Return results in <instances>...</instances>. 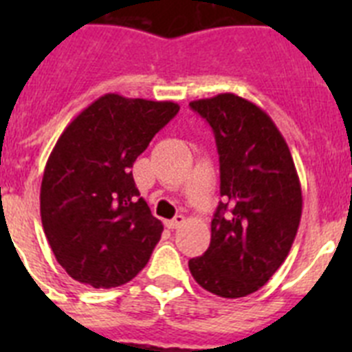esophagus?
Returning <instances> with one entry per match:
<instances>
[{"instance_id":"1","label":"esophagus","mask_w":352,"mask_h":352,"mask_svg":"<svg viewBox=\"0 0 352 352\" xmlns=\"http://www.w3.org/2000/svg\"><path fill=\"white\" fill-rule=\"evenodd\" d=\"M182 223H185V217H183V214H176L173 220H166L167 229H178Z\"/></svg>"}]
</instances>
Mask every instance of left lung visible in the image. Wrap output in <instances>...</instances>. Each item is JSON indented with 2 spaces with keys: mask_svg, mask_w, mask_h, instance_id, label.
Masks as SVG:
<instances>
[{
  "mask_svg": "<svg viewBox=\"0 0 352 352\" xmlns=\"http://www.w3.org/2000/svg\"><path fill=\"white\" fill-rule=\"evenodd\" d=\"M190 107L213 129L223 203L211 220L210 247L188 268L217 296H248L289 256L303 208L300 178L287 142L256 104L220 93Z\"/></svg>",
  "mask_w": 352,
  "mask_h": 352,
  "instance_id": "obj_1",
  "label": "left lung"
}]
</instances>
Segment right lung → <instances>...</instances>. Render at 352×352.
<instances>
[{"mask_svg": "<svg viewBox=\"0 0 352 352\" xmlns=\"http://www.w3.org/2000/svg\"><path fill=\"white\" fill-rule=\"evenodd\" d=\"M178 111L174 102L107 93L60 135L43 170L40 217L74 280L118 287L148 264L164 226L139 197L132 167Z\"/></svg>", "mask_w": 352, "mask_h": 352, "instance_id": "obj_1", "label": "right lung"}]
</instances>
